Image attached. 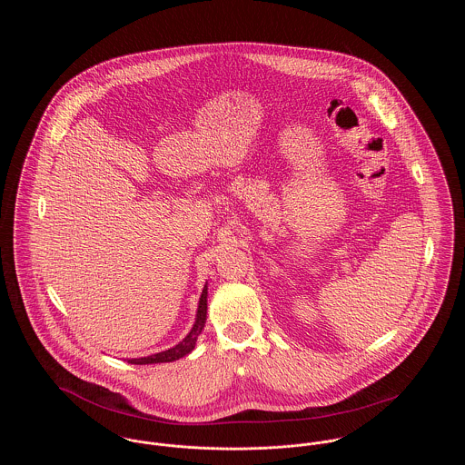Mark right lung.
I'll list each match as a JSON object with an SVG mask.
<instances>
[{
  "mask_svg": "<svg viewBox=\"0 0 465 465\" xmlns=\"http://www.w3.org/2000/svg\"><path fill=\"white\" fill-rule=\"evenodd\" d=\"M205 315H207V286H203L202 295H200L199 310H197V319L195 324L192 328V331L186 334V338L183 341H179L175 347L152 354V356H144V358H133L129 360V363L134 365H150V363H166V361H175L186 354H190L195 349L197 338L205 326Z\"/></svg>",
  "mask_w": 465,
  "mask_h": 465,
  "instance_id": "add662e5",
  "label": "right lung"
}]
</instances>
